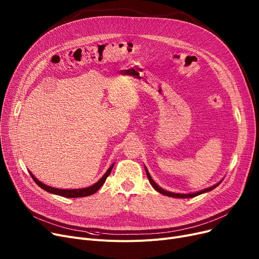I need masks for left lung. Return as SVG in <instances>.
<instances>
[{
    "label": "left lung",
    "mask_w": 259,
    "mask_h": 259,
    "mask_svg": "<svg viewBox=\"0 0 259 259\" xmlns=\"http://www.w3.org/2000/svg\"><path fill=\"white\" fill-rule=\"evenodd\" d=\"M146 172H147V176H148V180H149V182H150V184L152 185V187L156 190L157 192H159V193H161V194H164V195H167V196H170V197H178V198H190V197H194V196H197V195H199V194H202V193H205V192H208V191H211V190H213L214 188H216L217 186H219L220 184H217V185H215V186H212V187H210V188H208V189H205V190H201V191H199V192H196V193H191V194H180V193H172V192H169V191H166V190H164V189H161L160 187H158L155 183H154V181L152 180V178L150 176V174H149V172H148V170L146 169Z\"/></svg>",
    "instance_id": "1"
}]
</instances>
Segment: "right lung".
Returning a JSON list of instances; mask_svg holds the SVG:
<instances>
[{"label": "right lung", "mask_w": 259, "mask_h": 259, "mask_svg": "<svg viewBox=\"0 0 259 259\" xmlns=\"http://www.w3.org/2000/svg\"><path fill=\"white\" fill-rule=\"evenodd\" d=\"M113 166H114V164H113V165H111V167L109 168V169L107 170V172L103 175V178H102L98 183H95L93 186L88 187V188H84V189H72V190L57 189V188L49 187V186H47V185H45V184H43V183H40L38 180H36L31 172H29V173H30V175H31L32 180L34 181V183H35L38 187H40V188H42L43 190H45V191H47V192H49V193L57 194V195H61V196H63V197L74 198V197H84V196H89V195H92V194H94L95 192H97L98 190H99V189L104 185V183L106 182V180H107L108 176L110 175V172H111V170H112Z\"/></svg>", "instance_id": "1"}]
</instances>
